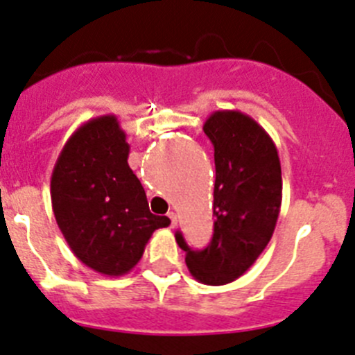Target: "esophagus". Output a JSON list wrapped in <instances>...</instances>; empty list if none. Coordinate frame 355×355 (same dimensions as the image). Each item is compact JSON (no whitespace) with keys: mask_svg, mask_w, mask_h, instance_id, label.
Here are the masks:
<instances>
[{"mask_svg":"<svg viewBox=\"0 0 355 355\" xmlns=\"http://www.w3.org/2000/svg\"><path fill=\"white\" fill-rule=\"evenodd\" d=\"M168 217H170V221H171V228H177V225H178V216H177V214H175L173 210H171V212L168 214Z\"/></svg>","mask_w":355,"mask_h":355,"instance_id":"esophagus-1","label":"esophagus"}]
</instances>
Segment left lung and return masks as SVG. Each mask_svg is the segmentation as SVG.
I'll use <instances>...</instances> for the list:
<instances>
[{"instance_id":"1","label":"left lung","mask_w":355,"mask_h":355,"mask_svg":"<svg viewBox=\"0 0 355 355\" xmlns=\"http://www.w3.org/2000/svg\"><path fill=\"white\" fill-rule=\"evenodd\" d=\"M203 130L214 145V235L194 251L182 233L191 276L219 286L241 277L269 244L281 209V164L277 148L263 127L241 111H214Z\"/></svg>"}]
</instances>
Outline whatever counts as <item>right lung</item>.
<instances>
[{
	"instance_id": "1",
	"label": "right lung",
	"mask_w": 355,
	"mask_h": 355,
	"mask_svg": "<svg viewBox=\"0 0 355 355\" xmlns=\"http://www.w3.org/2000/svg\"><path fill=\"white\" fill-rule=\"evenodd\" d=\"M129 143L114 114L83 123L60 152L51 177L53 212L72 253L104 276L136 267L157 228L141 182L130 170Z\"/></svg>"
}]
</instances>
